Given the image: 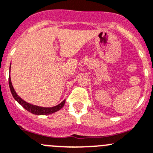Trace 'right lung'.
Wrapping results in <instances>:
<instances>
[{
  "mask_svg": "<svg viewBox=\"0 0 153 153\" xmlns=\"http://www.w3.org/2000/svg\"><path fill=\"white\" fill-rule=\"evenodd\" d=\"M9 86H10V91H11V94H12L14 99H15L20 104V105H22L24 109H25L27 111L31 112V113L35 114V115H49V114H52L53 113V112H57V111H59V109H62V107H63L64 104H65V100H64L61 103H59V105H57L53 107H48V108H46V107H41V106H38V105H32V104H30L28 103V102L24 101L23 100L21 99V98L17 95L15 90H14L13 87L12 83H11L10 76H9Z\"/></svg>",
  "mask_w": 153,
  "mask_h": 153,
  "instance_id": "right-lung-1",
  "label": "right lung"
}]
</instances>
